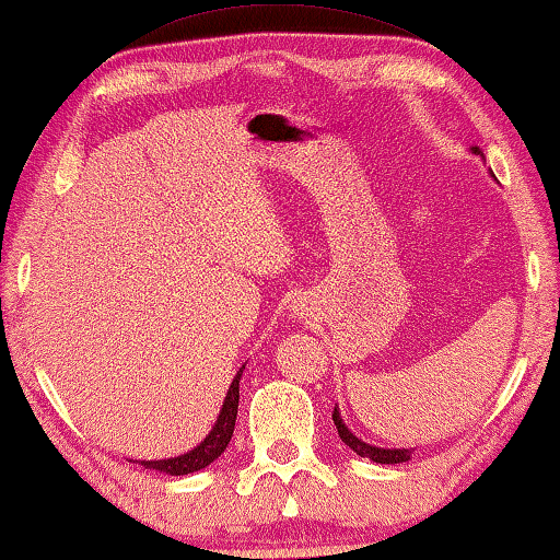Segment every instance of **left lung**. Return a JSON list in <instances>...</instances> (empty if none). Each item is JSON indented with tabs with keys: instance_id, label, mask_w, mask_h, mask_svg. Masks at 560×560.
Listing matches in <instances>:
<instances>
[{
	"instance_id": "left-lung-1",
	"label": "left lung",
	"mask_w": 560,
	"mask_h": 560,
	"mask_svg": "<svg viewBox=\"0 0 560 560\" xmlns=\"http://www.w3.org/2000/svg\"><path fill=\"white\" fill-rule=\"evenodd\" d=\"M472 152H477V154H479L477 147H472ZM331 420H335L339 438L345 440V443H347L351 450H354L357 455L374 459V463H381V465H398V463H408V459H410V453H413V450H406V447H404V450H384V447L366 445L364 440H359V438H357L354 433H351V430L345 425V420L339 418V410H337V408L331 410Z\"/></svg>"
}]
</instances>
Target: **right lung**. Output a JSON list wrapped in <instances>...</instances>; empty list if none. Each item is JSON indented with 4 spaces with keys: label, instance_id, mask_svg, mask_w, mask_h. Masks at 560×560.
<instances>
[{
    "label": "right lung",
    "instance_id": "obj_1",
    "mask_svg": "<svg viewBox=\"0 0 560 560\" xmlns=\"http://www.w3.org/2000/svg\"><path fill=\"white\" fill-rule=\"evenodd\" d=\"M243 369L235 374L233 384L225 394L223 408L219 413V420L211 428V433L203 438L201 445H196L191 453L179 455V457H170V459H156V463H142L150 469H160V472L166 475H191L199 472L206 465H211L215 457H219L225 447H229L231 438H233V428H235V416H238V381H241Z\"/></svg>",
    "mask_w": 560,
    "mask_h": 560
}]
</instances>
